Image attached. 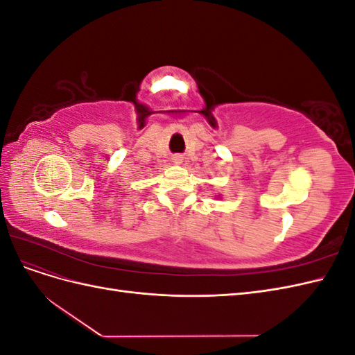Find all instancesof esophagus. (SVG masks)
<instances>
[{"mask_svg":"<svg viewBox=\"0 0 355 355\" xmlns=\"http://www.w3.org/2000/svg\"><path fill=\"white\" fill-rule=\"evenodd\" d=\"M173 159H175V163H176V164H179V163H182V157H179V155H176V157H175V158H173Z\"/></svg>","mask_w":355,"mask_h":355,"instance_id":"34e87169","label":"esophagus"}]
</instances>
